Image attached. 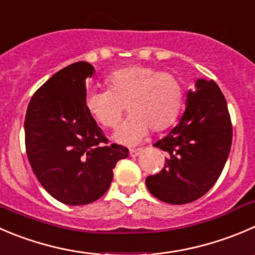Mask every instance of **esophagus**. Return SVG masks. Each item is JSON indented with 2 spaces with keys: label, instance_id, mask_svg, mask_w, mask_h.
<instances>
[{
  "label": "esophagus",
  "instance_id": "34e87169",
  "mask_svg": "<svg viewBox=\"0 0 255 255\" xmlns=\"http://www.w3.org/2000/svg\"><path fill=\"white\" fill-rule=\"evenodd\" d=\"M142 152H143L142 148H137V149H130L129 150V155H130V157H138V155H139Z\"/></svg>",
  "mask_w": 255,
  "mask_h": 255
}]
</instances>
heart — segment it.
Returning a JSON list of instances; mask_svg holds the SVG:
<instances>
[{
	"mask_svg": "<svg viewBox=\"0 0 255 255\" xmlns=\"http://www.w3.org/2000/svg\"><path fill=\"white\" fill-rule=\"evenodd\" d=\"M107 91H88L86 110L106 128L120 123L126 106L129 116L113 139L135 144L148 132L167 129L174 123L183 103V87L175 76L149 66L132 65L115 71L105 80Z\"/></svg>",
	"mask_w": 255,
	"mask_h": 255,
	"instance_id": "heart-1",
	"label": "heart"
}]
</instances>
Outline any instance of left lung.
<instances>
[{
    "label": "left lung",
    "instance_id": "obj_1",
    "mask_svg": "<svg viewBox=\"0 0 255 255\" xmlns=\"http://www.w3.org/2000/svg\"><path fill=\"white\" fill-rule=\"evenodd\" d=\"M188 91L179 123L154 147L167 152L163 169L145 185L159 201L185 204L201 198L221 175L232 145L227 101L214 81L198 78Z\"/></svg>",
    "mask_w": 255,
    "mask_h": 255
}]
</instances>
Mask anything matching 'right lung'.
Here are the masks:
<instances>
[{
  "mask_svg": "<svg viewBox=\"0 0 255 255\" xmlns=\"http://www.w3.org/2000/svg\"><path fill=\"white\" fill-rule=\"evenodd\" d=\"M95 75L88 62L54 73L33 95L24 120L26 150L32 170L53 198L85 206L103 196L113 169L128 149L103 145L107 138L86 110V80Z\"/></svg>",
  "mask_w": 255,
  "mask_h": 255,
  "instance_id": "obj_1",
  "label": "right lung"
}]
</instances>
